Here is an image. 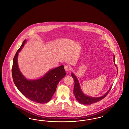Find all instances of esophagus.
Instances as JSON below:
<instances>
[{
	"label": "esophagus",
	"instance_id": "34e87169",
	"mask_svg": "<svg viewBox=\"0 0 129 129\" xmlns=\"http://www.w3.org/2000/svg\"><path fill=\"white\" fill-rule=\"evenodd\" d=\"M64 69L65 70L66 72H69V71H70V70L71 69V68H70V67H69V66H68V65H65L64 66Z\"/></svg>",
	"mask_w": 129,
	"mask_h": 129
}]
</instances>
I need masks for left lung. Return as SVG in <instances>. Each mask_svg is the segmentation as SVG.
Returning <instances> with one entry per match:
<instances>
[{"label":"left lung","instance_id":"8db88e82","mask_svg":"<svg viewBox=\"0 0 129 129\" xmlns=\"http://www.w3.org/2000/svg\"><path fill=\"white\" fill-rule=\"evenodd\" d=\"M114 64L117 67V65L115 64V55H114ZM71 75H72V77L74 78V96L76 99V100L81 104L89 105V104L98 102L106 97V96L110 91L111 89L112 88V86H111L109 88V89L108 90V91L103 96H102L101 97L95 98V97H92L90 96H87L85 94H84L83 91H82L81 87H80L79 82L77 79V77H76V76L73 73H72Z\"/></svg>","mask_w":129,"mask_h":129}]
</instances>
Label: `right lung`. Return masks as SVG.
I'll return each instance as SVG.
<instances>
[{
    "mask_svg": "<svg viewBox=\"0 0 129 129\" xmlns=\"http://www.w3.org/2000/svg\"><path fill=\"white\" fill-rule=\"evenodd\" d=\"M26 42L25 40L13 58L12 69V79L20 92L25 97L37 103H47L55 93L59 82L66 75L64 66L49 70L40 79H27L20 72L17 62L18 53Z\"/></svg>",
    "mask_w": 129,
    "mask_h": 129,
    "instance_id": "add662e5",
    "label": "right lung"
}]
</instances>
